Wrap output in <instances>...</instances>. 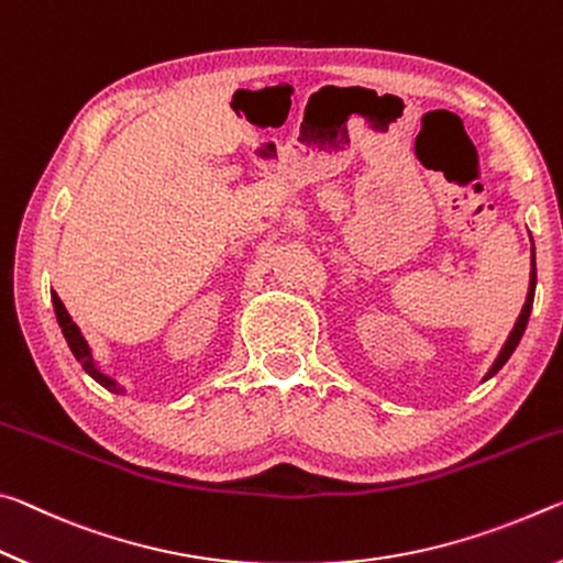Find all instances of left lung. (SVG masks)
<instances>
[{
  "instance_id": "8db88e82",
  "label": "left lung",
  "mask_w": 563,
  "mask_h": 563,
  "mask_svg": "<svg viewBox=\"0 0 563 563\" xmlns=\"http://www.w3.org/2000/svg\"><path fill=\"white\" fill-rule=\"evenodd\" d=\"M531 279H529V294H527V303H523V309H521V314H519V319H516V324H514V329H511V334H509V339H506V344H504V349L499 352V356H496V362H494V366L489 368V374H486V379H489V376H494L496 372H499V368L509 362V356L514 354V349L519 346V342H521V334H523V329H527V324H529V314H531V303H533V289H537V264H533V254H531Z\"/></svg>"
}]
</instances>
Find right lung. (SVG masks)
<instances>
[{"instance_id": "obj_1", "label": "right lung", "mask_w": 563, "mask_h": 563, "mask_svg": "<svg viewBox=\"0 0 563 563\" xmlns=\"http://www.w3.org/2000/svg\"><path fill=\"white\" fill-rule=\"evenodd\" d=\"M52 301H54V314H57V321H59V327H62V334H64V339H67L71 354L77 356V362L81 364V368H85V372L91 376V379L104 386V389L114 391V394H122V386L109 379V376H104V374H101L99 368H97L95 358H91V352H89V344L85 342V336H81L79 327L71 321L69 311L64 309V303H62V299L57 297V291H52Z\"/></svg>"}]
</instances>
